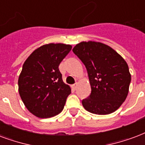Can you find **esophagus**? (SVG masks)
I'll list each match as a JSON object with an SVG mask.
<instances>
[{
  "mask_svg": "<svg viewBox=\"0 0 145 145\" xmlns=\"http://www.w3.org/2000/svg\"><path fill=\"white\" fill-rule=\"evenodd\" d=\"M71 87H72L74 90H76V89H77V83H76V84H73L72 86H71Z\"/></svg>",
  "mask_w": 145,
  "mask_h": 145,
  "instance_id": "esophagus-1",
  "label": "esophagus"
}]
</instances>
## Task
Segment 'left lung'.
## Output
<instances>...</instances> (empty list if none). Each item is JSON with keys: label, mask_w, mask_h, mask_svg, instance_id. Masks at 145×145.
Returning <instances> with one entry per match:
<instances>
[{"label": "left lung", "mask_w": 145, "mask_h": 145, "mask_svg": "<svg viewBox=\"0 0 145 145\" xmlns=\"http://www.w3.org/2000/svg\"><path fill=\"white\" fill-rule=\"evenodd\" d=\"M73 52L87 68L91 93L83 99L88 112L107 115L119 109L129 93L131 74L121 55L111 47L97 42H82Z\"/></svg>", "instance_id": "obj_1"}]
</instances>
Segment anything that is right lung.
Masks as SVG:
<instances>
[{
  "label": "right lung",
  "instance_id": "obj_1",
  "mask_svg": "<svg viewBox=\"0 0 145 145\" xmlns=\"http://www.w3.org/2000/svg\"><path fill=\"white\" fill-rule=\"evenodd\" d=\"M72 46L50 43L34 51L25 61L19 76V93L34 116L46 119L64 109L71 87L63 82L58 66Z\"/></svg>",
  "mask_w": 145,
  "mask_h": 145
}]
</instances>
